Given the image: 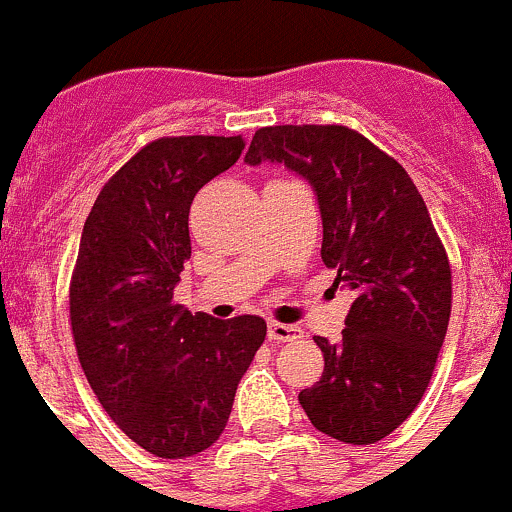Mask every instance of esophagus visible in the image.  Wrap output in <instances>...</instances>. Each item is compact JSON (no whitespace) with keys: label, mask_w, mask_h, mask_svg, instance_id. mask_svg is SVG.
I'll return each mask as SVG.
<instances>
[{"label":"esophagus","mask_w":512,"mask_h":512,"mask_svg":"<svg viewBox=\"0 0 512 512\" xmlns=\"http://www.w3.org/2000/svg\"><path fill=\"white\" fill-rule=\"evenodd\" d=\"M269 339H274V342H296V339H301V329L299 326L281 324V321H269Z\"/></svg>","instance_id":"1"}]
</instances>
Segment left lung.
<instances>
[{"label": "left lung", "instance_id": "obj_1", "mask_svg": "<svg viewBox=\"0 0 512 512\" xmlns=\"http://www.w3.org/2000/svg\"><path fill=\"white\" fill-rule=\"evenodd\" d=\"M284 163L316 191L321 261L354 291L342 339L314 337L324 372L301 389L311 425L349 445H372L420 405L445 342L452 269L407 170L347 125L259 128L248 165Z\"/></svg>", "mask_w": 512, "mask_h": 512}]
</instances>
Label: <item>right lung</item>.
<instances>
[{
    "label": "right lung",
    "instance_id": "right-lung-1",
    "mask_svg": "<svg viewBox=\"0 0 512 512\" xmlns=\"http://www.w3.org/2000/svg\"><path fill=\"white\" fill-rule=\"evenodd\" d=\"M241 135L143 145L102 186L70 279V324L102 410L150 455L191 457L221 437L236 387L266 339L261 316L213 319L173 301L191 259L188 213L231 168Z\"/></svg>",
    "mask_w": 512,
    "mask_h": 512
}]
</instances>
